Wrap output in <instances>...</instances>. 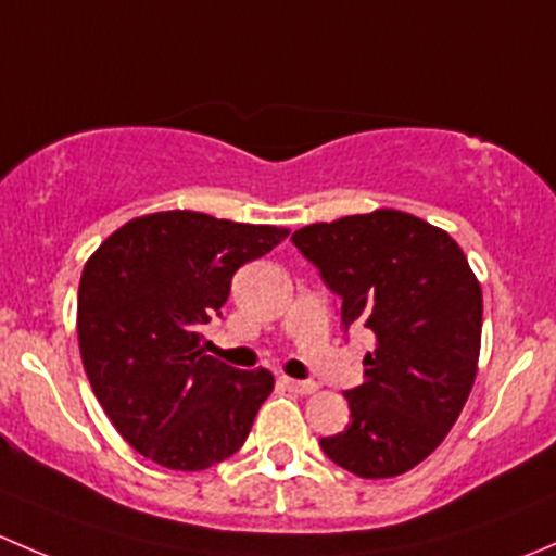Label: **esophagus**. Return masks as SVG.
<instances>
[{"label":"esophagus","mask_w":556,"mask_h":556,"mask_svg":"<svg viewBox=\"0 0 556 556\" xmlns=\"http://www.w3.org/2000/svg\"><path fill=\"white\" fill-rule=\"evenodd\" d=\"M285 387L290 392H295V395H312V392H317V382H301V379L285 377Z\"/></svg>","instance_id":"obj_1"}]
</instances>
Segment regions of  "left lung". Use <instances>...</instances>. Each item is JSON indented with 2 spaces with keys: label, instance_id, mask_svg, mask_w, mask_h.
Listing matches in <instances>:
<instances>
[{
  "label": "left lung",
  "instance_id": "1",
  "mask_svg": "<svg viewBox=\"0 0 556 556\" xmlns=\"http://www.w3.org/2000/svg\"><path fill=\"white\" fill-rule=\"evenodd\" d=\"M293 242L341 295V323L377 339L366 382L344 392L350 425L319 446L361 479L406 473L439 450L473 387L479 279L444 228L401 210L312 223Z\"/></svg>",
  "mask_w": 556,
  "mask_h": 556
}]
</instances>
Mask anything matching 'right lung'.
Segmentation results:
<instances>
[{
    "instance_id": "1",
    "label": "right lung",
    "mask_w": 556,
    "mask_h": 556,
    "mask_svg": "<svg viewBox=\"0 0 556 556\" xmlns=\"http://www.w3.org/2000/svg\"><path fill=\"white\" fill-rule=\"evenodd\" d=\"M288 233L169 210L134 217L88 257L77 290L83 366L139 454L172 470H204L242 450L274 374L204 355L201 325L220 314L237 268Z\"/></svg>"
}]
</instances>
